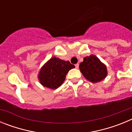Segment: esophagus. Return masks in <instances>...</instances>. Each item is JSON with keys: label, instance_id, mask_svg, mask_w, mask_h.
Instances as JSON below:
<instances>
[{"label": "esophagus", "instance_id": "34e87169", "mask_svg": "<svg viewBox=\"0 0 132 132\" xmlns=\"http://www.w3.org/2000/svg\"><path fill=\"white\" fill-rule=\"evenodd\" d=\"M79 65L78 63L77 64H75V67H76L77 69L79 68Z\"/></svg>", "mask_w": 132, "mask_h": 132}]
</instances>
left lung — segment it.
<instances>
[{"label":"left lung","instance_id":"8db88e82","mask_svg":"<svg viewBox=\"0 0 132 132\" xmlns=\"http://www.w3.org/2000/svg\"><path fill=\"white\" fill-rule=\"evenodd\" d=\"M83 76L92 82H97L106 77L107 70L105 65L96 56L91 55L84 58L79 65Z\"/></svg>","mask_w":132,"mask_h":132}]
</instances>
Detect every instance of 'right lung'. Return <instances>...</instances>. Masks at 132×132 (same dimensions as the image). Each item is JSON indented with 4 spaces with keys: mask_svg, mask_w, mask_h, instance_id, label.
<instances>
[{
    "mask_svg": "<svg viewBox=\"0 0 132 132\" xmlns=\"http://www.w3.org/2000/svg\"><path fill=\"white\" fill-rule=\"evenodd\" d=\"M75 65L55 57L51 58L42 68L39 74L41 84L47 88L55 89L60 87L65 80L69 70Z\"/></svg>",
    "mask_w": 132,
    "mask_h": 132,
    "instance_id": "add662e5",
    "label": "right lung"
}]
</instances>
